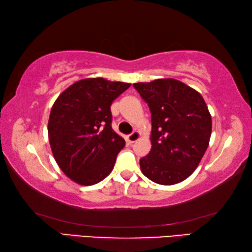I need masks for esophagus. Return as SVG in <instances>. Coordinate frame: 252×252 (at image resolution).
Segmentation results:
<instances>
[{
  "label": "esophagus",
  "mask_w": 252,
  "mask_h": 252,
  "mask_svg": "<svg viewBox=\"0 0 252 252\" xmlns=\"http://www.w3.org/2000/svg\"><path fill=\"white\" fill-rule=\"evenodd\" d=\"M140 138V133L138 131H133L131 134H129L126 136V141L129 143H134L136 140Z\"/></svg>",
  "instance_id": "obj_1"
}]
</instances>
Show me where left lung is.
Masks as SVG:
<instances>
[{"label":"left lung","instance_id":"8db88e82","mask_svg":"<svg viewBox=\"0 0 252 252\" xmlns=\"http://www.w3.org/2000/svg\"><path fill=\"white\" fill-rule=\"evenodd\" d=\"M151 112V150L140 159L151 181L171 186L186 180L201 161L211 136V116L194 89L174 79L134 83Z\"/></svg>","mask_w":252,"mask_h":252}]
</instances>
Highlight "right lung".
I'll use <instances>...</instances> for the list:
<instances>
[{"instance_id": "obj_1", "label": "right lung", "mask_w": 252, "mask_h": 252, "mask_svg": "<svg viewBox=\"0 0 252 252\" xmlns=\"http://www.w3.org/2000/svg\"><path fill=\"white\" fill-rule=\"evenodd\" d=\"M130 85L84 79L70 85L54 102L49 141L58 165L71 180L92 186L112 171L126 141L111 126L110 106Z\"/></svg>"}]
</instances>
